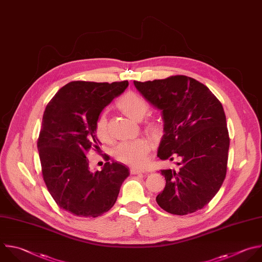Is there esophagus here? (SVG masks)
Returning a JSON list of instances; mask_svg holds the SVG:
<instances>
[{"instance_id":"obj_1","label":"esophagus","mask_w":262,"mask_h":262,"mask_svg":"<svg viewBox=\"0 0 262 262\" xmlns=\"http://www.w3.org/2000/svg\"><path fill=\"white\" fill-rule=\"evenodd\" d=\"M145 172L144 169H140V168H136V167H132L130 168V173L132 175H137V173H142Z\"/></svg>"}]
</instances>
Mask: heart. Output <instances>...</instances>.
Returning a JSON list of instances; mask_svg holds the SVG:
<instances>
[{
  "instance_id": "1",
  "label": "heart",
  "mask_w": 262,
  "mask_h": 262,
  "mask_svg": "<svg viewBox=\"0 0 262 262\" xmlns=\"http://www.w3.org/2000/svg\"><path fill=\"white\" fill-rule=\"evenodd\" d=\"M117 108L124 115L137 121H141L149 111L148 103L142 97L134 93L125 94L117 102ZM147 128L154 134L160 130V126L156 122L148 123ZM96 133L102 141H108L110 139L108 119L105 114L99 116L96 123ZM151 148L152 145L149 140L137 139L118 144L115 147L113 154L120 162L132 166H143L148 160Z\"/></svg>"
}]
</instances>
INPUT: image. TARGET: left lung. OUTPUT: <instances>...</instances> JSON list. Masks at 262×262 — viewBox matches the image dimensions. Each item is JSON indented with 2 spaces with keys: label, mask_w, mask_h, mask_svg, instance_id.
Returning a JSON list of instances; mask_svg holds the SVG:
<instances>
[{
  "label": "left lung",
  "mask_w": 262,
  "mask_h": 262,
  "mask_svg": "<svg viewBox=\"0 0 262 262\" xmlns=\"http://www.w3.org/2000/svg\"><path fill=\"white\" fill-rule=\"evenodd\" d=\"M134 84L161 111L164 134L157 156L180 159L177 168L161 169L165 187L156 196L158 206L173 215L203 209L226 176L229 136L221 103L206 85L183 75Z\"/></svg>",
  "instance_id": "obj_1"
}]
</instances>
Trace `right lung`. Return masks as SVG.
Segmentation results:
<instances>
[{
    "label": "right lung",
    "instance_id": "right-lung-1",
    "mask_svg": "<svg viewBox=\"0 0 262 262\" xmlns=\"http://www.w3.org/2000/svg\"><path fill=\"white\" fill-rule=\"evenodd\" d=\"M127 86L128 81H73L46 106L37 143L43 179L57 206L73 215L98 217L108 212L129 176L128 168L116 161L92 170L86 157L92 148L101 151L97 120Z\"/></svg>",
    "mask_w": 262,
    "mask_h": 262
}]
</instances>
